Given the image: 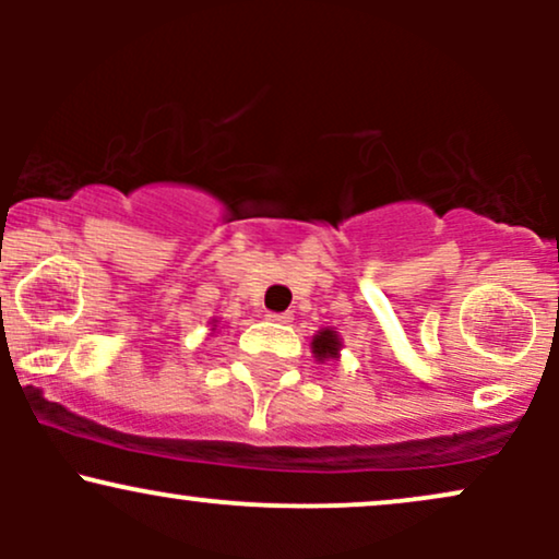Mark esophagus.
<instances>
[{
    "instance_id": "34e87169",
    "label": "esophagus",
    "mask_w": 559,
    "mask_h": 559,
    "mask_svg": "<svg viewBox=\"0 0 559 559\" xmlns=\"http://www.w3.org/2000/svg\"><path fill=\"white\" fill-rule=\"evenodd\" d=\"M267 320H273V323H292V312H271Z\"/></svg>"
}]
</instances>
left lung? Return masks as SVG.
<instances>
[{"instance_id":"left-lung-1","label":"left lung","mask_w":559,"mask_h":559,"mask_svg":"<svg viewBox=\"0 0 559 559\" xmlns=\"http://www.w3.org/2000/svg\"><path fill=\"white\" fill-rule=\"evenodd\" d=\"M312 355H316L318 362H331L342 357V336H338L336 329H320L316 336H312Z\"/></svg>"}]
</instances>
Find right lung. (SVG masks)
<instances>
[{"instance_id": "1", "label": "right lung", "mask_w": 559, "mask_h": 559, "mask_svg": "<svg viewBox=\"0 0 559 559\" xmlns=\"http://www.w3.org/2000/svg\"><path fill=\"white\" fill-rule=\"evenodd\" d=\"M217 331V318H213L210 320V336H213V333Z\"/></svg>"}]
</instances>
